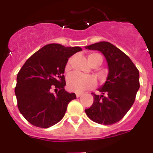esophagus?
I'll use <instances>...</instances> for the list:
<instances>
[{
  "label": "esophagus",
  "instance_id": "esophagus-1",
  "mask_svg": "<svg viewBox=\"0 0 153 153\" xmlns=\"http://www.w3.org/2000/svg\"><path fill=\"white\" fill-rule=\"evenodd\" d=\"M76 97H79L82 96V93H76Z\"/></svg>",
  "mask_w": 153,
  "mask_h": 153
}]
</instances>
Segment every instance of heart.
<instances>
[{"instance_id":"heart-1","label":"heart","mask_w":153,"mask_h":153,"mask_svg":"<svg viewBox=\"0 0 153 153\" xmlns=\"http://www.w3.org/2000/svg\"><path fill=\"white\" fill-rule=\"evenodd\" d=\"M88 62L90 65L96 61L97 60H100L102 63V58L98 53H90L88 55ZM70 68V61L67 63L65 70L68 71ZM95 79L91 76H83L79 74H72L68 76L67 79V88L71 91L76 92V93H81L85 90L91 89L96 86Z\"/></svg>"}]
</instances>
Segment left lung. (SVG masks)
Wrapping results in <instances>:
<instances>
[{
	"label": "left lung",
	"instance_id": "8db88e82",
	"mask_svg": "<svg viewBox=\"0 0 153 153\" xmlns=\"http://www.w3.org/2000/svg\"><path fill=\"white\" fill-rule=\"evenodd\" d=\"M103 54L108 64L107 78L98 91L92 93L93 103L85 109L93 122L103 125L116 123L126 114L140 89V73L130 58L109 42L101 41L85 47Z\"/></svg>",
	"mask_w": 153,
	"mask_h": 153
}]
</instances>
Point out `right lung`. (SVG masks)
I'll return each instance as SVG.
<instances>
[{
    "label": "right lung",
    "mask_w": 153,
    "mask_h": 153,
    "mask_svg": "<svg viewBox=\"0 0 153 153\" xmlns=\"http://www.w3.org/2000/svg\"><path fill=\"white\" fill-rule=\"evenodd\" d=\"M81 51L79 47L49 44L23 65L17 76L15 95L19 110L30 123L48 128L64 117L68 103L76 98L64 89L65 67L69 58ZM53 87L59 90L56 94L50 92Z\"/></svg>",
    "instance_id": "add662e5"
}]
</instances>
